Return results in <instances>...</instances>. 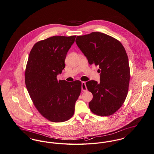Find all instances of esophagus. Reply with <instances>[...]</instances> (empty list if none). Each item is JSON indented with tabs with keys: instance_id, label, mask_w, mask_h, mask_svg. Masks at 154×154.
<instances>
[{
	"instance_id": "esophagus-1",
	"label": "esophagus",
	"mask_w": 154,
	"mask_h": 154,
	"mask_svg": "<svg viewBox=\"0 0 154 154\" xmlns=\"http://www.w3.org/2000/svg\"><path fill=\"white\" fill-rule=\"evenodd\" d=\"M82 90L83 91H87V88L86 86V83L85 82H82Z\"/></svg>"
}]
</instances>
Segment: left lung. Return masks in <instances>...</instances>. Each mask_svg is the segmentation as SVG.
<instances>
[{
    "label": "left lung",
    "instance_id": "1",
    "mask_svg": "<svg viewBox=\"0 0 154 154\" xmlns=\"http://www.w3.org/2000/svg\"><path fill=\"white\" fill-rule=\"evenodd\" d=\"M76 43L90 65L99 66L100 82L86 83L92 100L89 103L92 113L110 116L123 105L130 78L128 58L122 43L100 32L77 36Z\"/></svg>",
    "mask_w": 154,
    "mask_h": 154
}]
</instances>
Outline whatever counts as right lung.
Wrapping results in <instances>:
<instances>
[{"label": "right lung", "mask_w": 154, "mask_h": 154, "mask_svg": "<svg viewBox=\"0 0 154 154\" xmlns=\"http://www.w3.org/2000/svg\"><path fill=\"white\" fill-rule=\"evenodd\" d=\"M76 35L53 36L35 43L30 52L25 83L31 100L41 115L52 122L71 118L81 92L80 81H58L67 52Z\"/></svg>", "instance_id": "add662e5"}]
</instances>
